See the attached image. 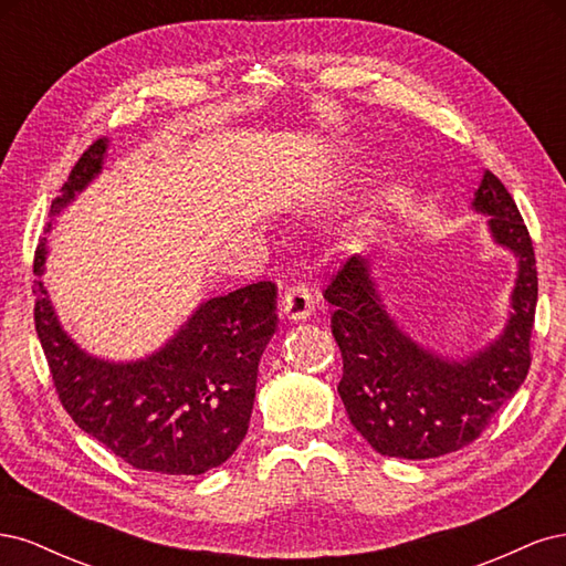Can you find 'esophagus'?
Instances as JSON below:
<instances>
[{"label": "esophagus", "instance_id": "esophagus-1", "mask_svg": "<svg viewBox=\"0 0 566 566\" xmlns=\"http://www.w3.org/2000/svg\"><path fill=\"white\" fill-rule=\"evenodd\" d=\"M314 312V295L306 285H293L283 295L281 302V314L287 321H304L310 318Z\"/></svg>", "mask_w": 566, "mask_h": 566}]
</instances>
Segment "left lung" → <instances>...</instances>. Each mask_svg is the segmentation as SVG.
<instances>
[{"label": "left lung", "instance_id": "left-lung-1", "mask_svg": "<svg viewBox=\"0 0 566 566\" xmlns=\"http://www.w3.org/2000/svg\"><path fill=\"white\" fill-rule=\"evenodd\" d=\"M472 210L489 217L495 245L517 256L505 328L479 352L451 358L422 347L389 316L370 260L354 254L323 297L342 352L339 399L356 432L389 458L424 460L468 447L526 380L538 273L515 200L489 169Z\"/></svg>", "mask_w": 566, "mask_h": 566}]
</instances>
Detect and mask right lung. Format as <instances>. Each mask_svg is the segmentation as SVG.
I'll use <instances>...</instances> for the list:
<instances>
[{
	"label": "right lung",
	"mask_w": 566,
	"mask_h": 566,
	"mask_svg": "<svg viewBox=\"0 0 566 566\" xmlns=\"http://www.w3.org/2000/svg\"><path fill=\"white\" fill-rule=\"evenodd\" d=\"M106 150L108 139H98L82 153L51 202V219L101 175ZM46 252L44 238L32 285L35 328L59 399L80 430L146 472L193 476L227 462L248 434L260 358L276 333V285L252 283L202 302L158 352L108 361L63 331L42 281Z\"/></svg>",
	"instance_id": "1"
}]
</instances>
